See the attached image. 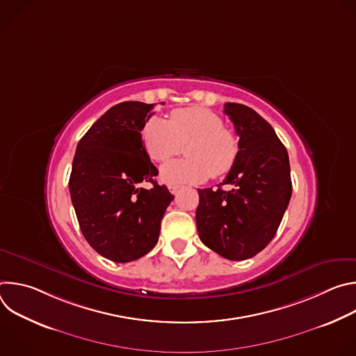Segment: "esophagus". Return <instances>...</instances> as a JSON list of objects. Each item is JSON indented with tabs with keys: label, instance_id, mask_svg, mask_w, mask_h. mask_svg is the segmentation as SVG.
Here are the masks:
<instances>
[{
	"label": "esophagus",
	"instance_id": "obj_1",
	"mask_svg": "<svg viewBox=\"0 0 356 356\" xmlns=\"http://www.w3.org/2000/svg\"><path fill=\"white\" fill-rule=\"evenodd\" d=\"M169 190H170V193H172V194H176V193L179 191V186H176V184H170V186H169Z\"/></svg>",
	"mask_w": 356,
	"mask_h": 356
}]
</instances>
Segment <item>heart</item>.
I'll list each match as a JSON object with an SVG mask.
<instances>
[{
    "label": "heart",
    "instance_id": "1",
    "mask_svg": "<svg viewBox=\"0 0 356 356\" xmlns=\"http://www.w3.org/2000/svg\"><path fill=\"white\" fill-rule=\"evenodd\" d=\"M142 142L155 162L180 155L186 146L188 158L162 169V179L170 184L200 183L227 175L239 155L238 138L224 128L222 120L202 107L175 110L170 120L152 118L142 128Z\"/></svg>",
    "mask_w": 356,
    "mask_h": 356
}]
</instances>
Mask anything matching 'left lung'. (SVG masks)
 Masks as SVG:
<instances>
[{"mask_svg": "<svg viewBox=\"0 0 356 356\" xmlns=\"http://www.w3.org/2000/svg\"><path fill=\"white\" fill-rule=\"evenodd\" d=\"M239 136V155L217 190L198 188L195 211L201 242L229 261L255 257L273 239L291 197L284 145L257 111L225 103ZM231 184L233 188H220Z\"/></svg>", "mask_w": 356, "mask_h": 356, "instance_id": "left-lung-1", "label": "left lung"}]
</instances>
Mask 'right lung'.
Here are the masks:
<instances>
[{"label":"right lung","mask_w":356,"mask_h":356,"mask_svg":"<svg viewBox=\"0 0 356 356\" xmlns=\"http://www.w3.org/2000/svg\"><path fill=\"white\" fill-rule=\"evenodd\" d=\"M154 108L139 101L114 106L80 139L73 159L69 190L80 229L94 250L117 264L139 259L156 245L175 198L156 183L159 172L142 142Z\"/></svg>","instance_id":"right-lung-1"}]
</instances>
